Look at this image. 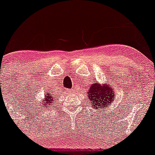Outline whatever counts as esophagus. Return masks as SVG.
I'll list each match as a JSON object with an SVG mask.
<instances>
[{"label": "esophagus", "instance_id": "1", "mask_svg": "<svg viewBox=\"0 0 155 155\" xmlns=\"http://www.w3.org/2000/svg\"><path fill=\"white\" fill-rule=\"evenodd\" d=\"M70 92H71V93H73V92H74V89H71V90L70 91Z\"/></svg>", "mask_w": 155, "mask_h": 155}]
</instances>
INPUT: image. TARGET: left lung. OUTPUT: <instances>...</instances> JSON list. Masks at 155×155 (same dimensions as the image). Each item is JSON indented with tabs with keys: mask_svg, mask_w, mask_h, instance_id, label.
Here are the masks:
<instances>
[{
	"mask_svg": "<svg viewBox=\"0 0 155 155\" xmlns=\"http://www.w3.org/2000/svg\"><path fill=\"white\" fill-rule=\"evenodd\" d=\"M114 87L110 84H100L98 83L91 84L87 90L89 104L94 109L109 107L115 98Z\"/></svg>",
	"mask_w": 155,
	"mask_h": 155,
	"instance_id": "8db88e82",
	"label": "left lung"
}]
</instances>
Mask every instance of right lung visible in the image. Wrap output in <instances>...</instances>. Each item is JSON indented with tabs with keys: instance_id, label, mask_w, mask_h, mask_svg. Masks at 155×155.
<instances>
[{
	"instance_id": "add662e5",
	"label": "right lung",
	"mask_w": 155,
	"mask_h": 155,
	"mask_svg": "<svg viewBox=\"0 0 155 155\" xmlns=\"http://www.w3.org/2000/svg\"><path fill=\"white\" fill-rule=\"evenodd\" d=\"M54 95H52V94H51V92H49V93L47 94V95H45V102L43 101L42 102V104H43V108L45 107H50V106L49 105H51L50 104L51 103H53V101H54Z\"/></svg>"
}]
</instances>
